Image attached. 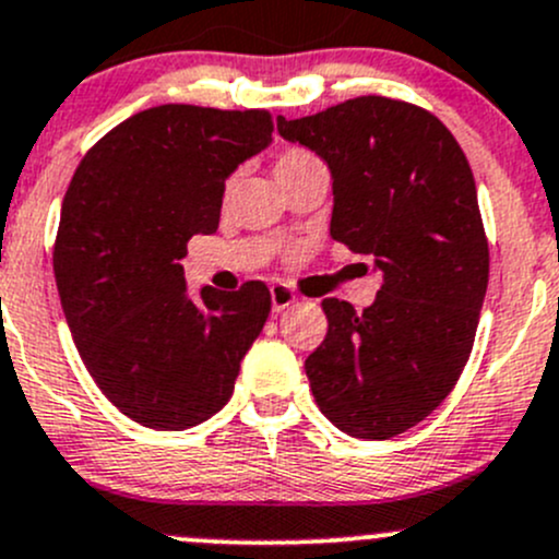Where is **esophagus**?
Wrapping results in <instances>:
<instances>
[{"instance_id":"34e87169","label":"esophagus","mask_w":559,"mask_h":559,"mask_svg":"<svg viewBox=\"0 0 559 559\" xmlns=\"http://www.w3.org/2000/svg\"><path fill=\"white\" fill-rule=\"evenodd\" d=\"M270 300H273V311L281 313V311H284V308H289L292 302L297 300V295L289 289V286L275 284L273 289H270Z\"/></svg>"}]
</instances>
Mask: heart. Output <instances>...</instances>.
I'll return each mask as SVG.
<instances>
[{
	"label": "heart",
	"mask_w": 559,
	"mask_h": 559,
	"mask_svg": "<svg viewBox=\"0 0 559 559\" xmlns=\"http://www.w3.org/2000/svg\"><path fill=\"white\" fill-rule=\"evenodd\" d=\"M313 165H321L319 156L311 154L308 148H297V145H292V148H284L278 156H275V178L286 180L289 175L306 170V167H313Z\"/></svg>",
	"instance_id": "1"
}]
</instances>
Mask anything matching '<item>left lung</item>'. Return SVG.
I'll list each match as a JSON object with an SVG mask.
<instances>
[{"label": "left lung", "mask_w": 559, "mask_h": 559, "mask_svg": "<svg viewBox=\"0 0 559 559\" xmlns=\"http://www.w3.org/2000/svg\"><path fill=\"white\" fill-rule=\"evenodd\" d=\"M278 132L330 167L332 240L384 273L362 313L321 300L326 337L306 359L316 405L346 436L386 441L430 416L471 357L489 281L476 180L443 121L403 99L278 116Z\"/></svg>", "instance_id": "left-lung-1"}]
</instances>
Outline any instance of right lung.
Wrapping results in <instances>:
<instances>
[{
  "label": "right lung",
  "instance_id": "obj_1",
  "mask_svg": "<svg viewBox=\"0 0 559 559\" xmlns=\"http://www.w3.org/2000/svg\"><path fill=\"white\" fill-rule=\"evenodd\" d=\"M273 134L267 110L159 105L86 151L61 202L53 275L83 365L143 427L186 430L233 397L240 359L270 313V289L186 297L180 259L211 235L224 180Z\"/></svg>",
  "mask_w": 559,
  "mask_h": 559
}]
</instances>
